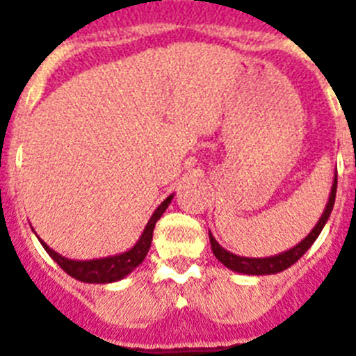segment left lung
I'll use <instances>...</instances> for the list:
<instances>
[{"label":"left lung","instance_id":"obj_1","mask_svg":"<svg viewBox=\"0 0 356 356\" xmlns=\"http://www.w3.org/2000/svg\"><path fill=\"white\" fill-rule=\"evenodd\" d=\"M334 196H337V176H334L331 196H329V202H327V207H325V211H323L322 218H320V222L314 226V229H312V232L309 233V235H307V237L298 244V246H294V248L289 250V252H283V254L274 255V257H264V259L238 257V255L229 254L227 250H224L222 246L213 238L211 233H209V243H211L213 254H215V257H217L224 266H227V268L233 270V272H241V274L264 275V274H277V272H283V270H286L289 266H292V264L301 257V255L305 254L307 250L311 248L312 243L316 241L320 232H322L323 226H325L327 218H329V215H331L332 206H334Z\"/></svg>","mask_w":356,"mask_h":356}]
</instances>
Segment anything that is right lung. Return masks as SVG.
<instances>
[{
	"mask_svg": "<svg viewBox=\"0 0 356 356\" xmlns=\"http://www.w3.org/2000/svg\"><path fill=\"white\" fill-rule=\"evenodd\" d=\"M170 198H172V195L167 196L160 204V207L156 209L154 215L150 217L149 224L145 227L143 235L138 241V244L132 250H129V252H124L121 255L93 259V261H71V259H65L60 254L53 252L42 241L40 243L45 248V252L55 259L56 263L60 264V268L64 272H67L71 277H75V280L84 281V283H112V281L123 280L124 275H129L139 263H143L145 255H147V252L150 248V243H152V233H154L156 222L160 220V217L163 215L165 209H167Z\"/></svg>",
	"mask_w": 356,
	"mask_h": 356,
	"instance_id": "obj_1",
	"label": "right lung"
}]
</instances>
